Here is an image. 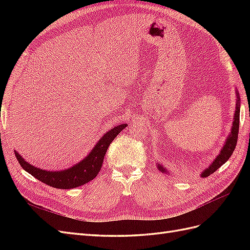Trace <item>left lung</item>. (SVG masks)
<instances>
[{
  "mask_svg": "<svg viewBox=\"0 0 250 250\" xmlns=\"http://www.w3.org/2000/svg\"><path fill=\"white\" fill-rule=\"evenodd\" d=\"M237 103H236V111H234V116H233V121H232V126H231V131L229 134L228 139H226L224 145L220 151V153L215 158L214 162L210 164L208 168H207L201 173V177H208L210 174H213L216 170L221 167L223 164L229 161V158L231 156L234 148H236L237 145V141H238V132H239V122H240V97L239 93L237 90ZM157 168L163 173H167V170H166L162 165L157 164Z\"/></svg>",
  "mask_w": 250,
  "mask_h": 250,
  "instance_id": "1",
  "label": "left lung"
}]
</instances>
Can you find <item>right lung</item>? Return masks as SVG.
<instances>
[{
	"label": "right lung",
	"mask_w": 250,
	"mask_h": 250,
	"mask_svg": "<svg viewBox=\"0 0 250 250\" xmlns=\"http://www.w3.org/2000/svg\"><path fill=\"white\" fill-rule=\"evenodd\" d=\"M126 126L127 124H121L112 127L109 131L103 134V137L98 141L85 158H83L73 167L62 171H47L36 168L26 162L22 156L18 153V151H14V152L21 168L31 174L33 177L50 187L67 190V188H77L87 184L98 175L110 143Z\"/></svg>",
	"instance_id": "1"
}]
</instances>
